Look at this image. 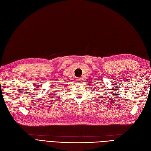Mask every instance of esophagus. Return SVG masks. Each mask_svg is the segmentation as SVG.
Masks as SVG:
<instances>
[{
  "label": "esophagus",
  "mask_w": 151,
  "mask_h": 151,
  "mask_svg": "<svg viewBox=\"0 0 151 151\" xmlns=\"http://www.w3.org/2000/svg\"><path fill=\"white\" fill-rule=\"evenodd\" d=\"M76 81H77V82H82V79H81V78H77V79H76Z\"/></svg>",
  "instance_id": "esophagus-1"
}]
</instances>
